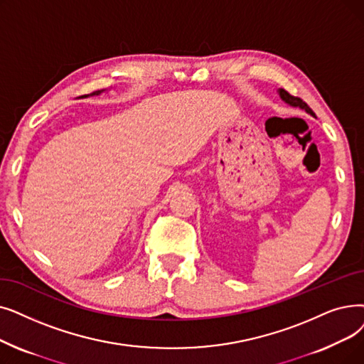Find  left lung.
<instances>
[{"label":"left lung","mask_w":364,"mask_h":364,"mask_svg":"<svg viewBox=\"0 0 364 364\" xmlns=\"http://www.w3.org/2000/svg\"><path fill=\"white\" fill-rule=\"evenodd\" d=\"M278 92V95H279V98L286 102V104H289L290 107H294V108H300V109H304V112H306L308 114H311L312 117H315V113L312 112V109L308 107V104L306 102H304L300 98H296V97H291V95L289 93V92H286L284 89H278L277 90Z\"/></svg>","instance_id":"1"}]
</instances>
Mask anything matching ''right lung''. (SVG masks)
I'll return each instance as SVG.
<instances>
[{
  "instance_id": "1",
  "label": "right lung",
  "mask_w": 364,
  "mask_h": 364,
  "mask_svg": "<svg viewBox=\"0 0 364 364\" xmlns=\"http://www.w3.org/2000/svg\"><path fill=\"white\" fill-rule=\"evenodd\" d=\"M107 92V89H101V90H97V92H92L89 95H83V97H78V98H89V97H98V95Z\"/></svg>"
}]
</instances>
